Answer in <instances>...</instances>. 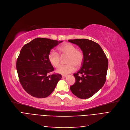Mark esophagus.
I'll return each instance as SVG.
<instances>
[{
  "instance_id": "1",
  "label": "esophagus",
  "mask_w": 130,
  "mask_h": 130,
  "mask_svg": "<svg viewBox=\"0 0 130 130\" xmlns=\"http://www.w3.org/2000/svg\"><path fill=\"white\" fill-rule=\"evenodd\" d=\"M67 76V75H62V78H65V77H66Z\"/></svg>"
}]
</instances>
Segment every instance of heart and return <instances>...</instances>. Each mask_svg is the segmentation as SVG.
<instances>
[{"mask_svg": "<svg viewBox=\"0 0 130 130\" xmlns=\"http://www.w3.org/2000/svg\"><path fill=\"white\" fill-rule=\"evenodd\" d=\"M59 53L55 50H51L48 54V59L51 65L57 68L60 62V56L67 55L66 65H61L58 68L57 72L61 75H67L72 72L76 67L81 66L84 60V53L79 49H77L75 45L70 43H67L60 46ZM61 56H60V55Z\"/></svg>", "mask_w": 130, "mask_h": 130, "instance_id": "obj_1", "label": "heart"}]
</instances>
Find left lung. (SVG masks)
<instances>
[{
  "mask_svg": "<svg viewBox=\"0 0 130 130\" xmlns=\"http://www.w3.org/2000/svg\"><path fill=\"white\" fill-rule=\"evenodd\" d=\"M68 41L78 45L84 53L82 66L73 73L76 82L70 89L79 98H89L102 88L106 82L107 58L100 45L93 41L80 39Z\"/></svg>",
  "mask_w": 130,
  "mask_h": 130,
  "instance_id": "1",
  "label": "left lung"
}]
</instances>
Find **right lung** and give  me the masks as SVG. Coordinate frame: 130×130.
Masks as SVG:
<instances>
[{
	"label": "right lung",
	"instance_id": "right-lung-1",
	"mask_svg": "<svg viewBox=\"0 0 130 130\" xmlns=\"http://www.w3.org/2000/svg\"><path fill=\"white\" fill-rule=\"evenodd\" d=\"M62 42L38 38L21 49L16 69L22 86L30 95L40 98L48 96L61 79L60 74H51L54 68L48 61V54Z\"/></svg>",
	"mask_w": 130,
	"mask_h": 130
}]
</instances>
